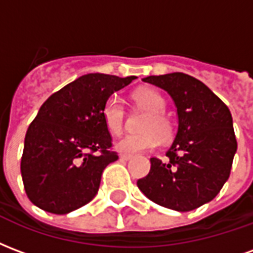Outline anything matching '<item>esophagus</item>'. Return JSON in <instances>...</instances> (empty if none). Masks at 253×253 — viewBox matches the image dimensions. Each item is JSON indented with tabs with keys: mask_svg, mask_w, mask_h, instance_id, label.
<instances>
[{
	"mask_svg": "<svg viewBox=\"0 0 253 253\" xmlns=\"http://www.w3.org/2000/svg\"><path fill=\"white\" fill-rule=\"evenodd\" d=\"M131 157L132 156H130V154H121V156H119V159H121L122 161H128Z\"/></svg>",
	"mask_w": 253,
	"mask_h": 253,
	"instance_id": "obj_1",
	"label": "esophagus"
}]
</instances>
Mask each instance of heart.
Here are the masks:
<instances>
[{"label":"heart","instance_id":"heart-1","mask_svg":"<svg viewBox=\"0 0 253 253\" xmlns=\"http://www.w3.org/2000/svg\"><path fill=\"white\" fill-rule=\"evenodd\" d=\"M132 100L139 108L148 111V116L141 126L143 132L127 135L118 142L116 149L122 153L137 154L156 149L160 146L161 139L169 141L173 137L175 126L169 116L164 112L167 108V100L164 96L154 88L143 86L132 92ZM101 118L110 134L118 137L123 132L126 111L118 97L111 96L105 100L101 110Z\"/></svg>","mask_w":253,"mask_h":253}]
</instances>
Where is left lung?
Masks as SVG:
<instances>
[{"label": "left lung", "mask_w": 253, "mask_h": 253, "mask_svg": "<svg viewBox=\"0 0 253 253\" xmlns=\"http://www.w3.org/2000/svg\"><path fill=\"white\" fill-rule=\"evenodd\" d=\"M143 81L170 94L179 127L167 161L152 157L150 172L137 186L160 206L190 211L212 201L229 179L237 150L230 111L202 81L184 73Z\"/></svg>", "instance_id": "left-lung-1"}]
</instances>
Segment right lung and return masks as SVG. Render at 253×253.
<instances>
[{"label": "right lung", "mask_w": 253, "mask_h": 253, "mask_svg": "<svg viewBox=\"0 0 253 253\" xmlns=\"http://www.w3.org/2000/svg\"><path fill=\"white\" fill-rule=\"evenodd\" d=\"M135 78L90 73L43 103L25 134L20 165L25 194L35 206L67 214L93 199L104 168L118 160L103 105Z\"/></svg>", "instance_id": "1"}]
</instances>
